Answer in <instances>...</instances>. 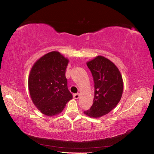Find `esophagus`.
Returning <instances> with one entry per match:
<instances>
[{
  "mask_svg": "<svg viewBox=\"0 0 154 154\" xmlns=\"http://www.w3.org/2000/svg\"><path fill=\"white\" fill-rule=\"evenodd\" d=\"M79 96H80V95L79 94V93H77V94H74V95H73V97H74V99H79Z\"/></svg>",
  "mask_w": 154,
  "mask_h": 154,
  "instance_id": "esophagus-1",
  "label": "esophagus"
}]
</instances>
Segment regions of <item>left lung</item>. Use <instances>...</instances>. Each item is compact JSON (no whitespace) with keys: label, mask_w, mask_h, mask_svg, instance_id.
<instances>
[{"label":"left lung","mask_w":154,"mask_h":154,"mask_svg":"<svg viewBox=\"0 0 154 154\" xmlns=\"http://www.w3.org/2000/svg\"><path fill=\"white\" fill-rule=\"evenodd\" d=\"M95 83L93 103L84 114L93 118L107 115L121 100L123 82L121 73L114 63L103 56L95 57L87 62Z\"/></svg>","instance_id":"8db88e82"}]
</instances>
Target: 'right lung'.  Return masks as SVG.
<instances>
[{
    "label": "right lung",
    "instance_id": "obj_1",
    "mask_svg": "<svg viewBox=\"0 0 154 154\" xmlns=\"http://www.w3.org/2000/svg\"><path fill=\"white\" fill-rule=\"evenodd\" d=\"M69 62L58 51H51L39 58L31 69L28 79L30 95L32 103L45 116L59 115L73 99L65 77Z\"/></svg>",
    "mask_w": 154,
    "mask_h": 154
}]
</instances>
